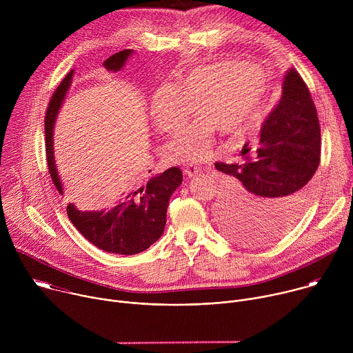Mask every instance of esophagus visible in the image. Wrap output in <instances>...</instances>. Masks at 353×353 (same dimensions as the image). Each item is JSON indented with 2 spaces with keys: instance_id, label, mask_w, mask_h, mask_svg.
I'll return each mask as SVG.
<instances>
[{
  "instance_id": "34e87169",
  "label": "esophagus",
  "mask_w": 353,
  "mask_h": 353,
  "mask_svg": "<svg viewBox=\"0 0 353 353\" xmlns=\"http://www.w3.org/2000/svg\"><path fill=\"white\" fill-rule=\"evenodd\" d=\"M184 174H185V177L192 179V177H195V176H199V174H201V169H199V168H196V166L190 165V166H187V168L184 169Z\"/></svg>"
}]
</instances>
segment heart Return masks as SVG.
Instances as JSON below:
<instances>
[{
    "label": "heart",
    "instance_id": "b5f03b06",
    "mask_svg": "<svg viewBox=\"0 0 353 353\" xmlns=\"http://www.w3.org/2000/svg\"><path fill=\"white\" fill-rule=\"evenodd\" d=\"M268 89L265 71L244 61L228 60L201 65L180 81L162 88L154 97L152 113L158 127L179 132L196 112L203 113L170 143L176 163H203L214 155L218 131L239 134L253 121Z\"/></svg>",
    "mask_w": 353,
    "mask_h": 353
}]
</instances>
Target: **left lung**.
<instances>
[{"instance_id": "8db88e82", "label": "left lung", "mask_w": 353, "mask_h": 353, "mask_svg": "<svg viewBox=\"0 0 353 353\" xmlns=\"http://www.w3.org/2000/svg\"><path fill=\"white\" fill-rule=\"evenodd\" d=\"M253 149H241L243 162H216V170L234 177L218 208L222 229L232 239L253 245L274 243L303 214L310 180L320 165L321 134L309 88L290 68L282 97L268 114Z\"/></svg>"}]
</instances>
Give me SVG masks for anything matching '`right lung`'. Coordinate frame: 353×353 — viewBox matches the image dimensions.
Segmentation results:
<instances>
[{"label": "right lung", "mask_w": 353, "mask_h": 353, "mask_svg": "<svg viewBox=\"0 0 353 353\" xmlns=\"http://www.w3.org/2000/svg\"><path fill=\"white\" fill-rule=\"evenodd\" d=\"M131 53L132 50H123L113 54L103 63L105 68L113 72L120 71ZM72 74L74 70L57 86L50 99L44 119L47 166L61 195L64 191L54 162L53 130L57 113L70 89ZM181 181L183 173L174 166L161 174L152 176L145 184L135 185L119 201V204L109 210L82 212L74 204H68L67 214L78 232L97 248L113 254H138L162 236L166 225L169 199Z\"/></svg>", "instance_id": "1"}]
</instances>
